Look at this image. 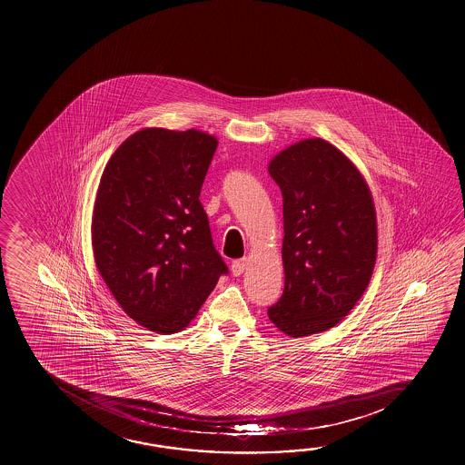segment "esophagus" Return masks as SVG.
I'll return each mask as SVG.
<instances>
[{
    "label": "esophagus",
    "mask_w": 465,
    "mask_h": 465,
    "mask_svg": "<svg viewBox=\"0 0 465 465\" xmlns=\"http://www.w3.org/2000/svg\"><path fill=\"white\" fill-rule=\"evenodd\" d=\"M248 266V259L242 258L236 259L232 262V274L233 275H242L244 272V269Z\"/></svg>",
    "instance_id": "34e87169"
}]
</instances>
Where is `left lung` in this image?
<instances>
[{"instance_id": "left-lung-1", "label": "left lung", "mask_w": 465, "mask_h": 465, "mask_svg": "<svg viewBox=\"0 0 465 465\" xmlns=\"http://www.w3.org/2000/svg\"><path fill=\"white\" fill-rule=\"evenodd\" d=\"M283 198L285 287L267 310L290 337L334 328L357 305L378 254L376 209L365 176L321 137L289 145L267 165Z\"/></svg>"}]
</instances>
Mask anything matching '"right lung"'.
I'll list each match as a JSON object with an SVG mask.
<instances>
[{"instance_id":"obj_1","label":"right lung","mask_w":465,"mask_h":465,"mask_svg":"<svg viewBox=\"0 0 465 465\" xmlns=\"http://www.w3.org/2000/svg\"><path fill=\"white\" fill-rule=\"evenodd\" d=\"M217 137L144 128L114 151L92 213V252L123 312L157 334L188 328L227 266L199 201Z\"/></svg>"}]
</instances>
